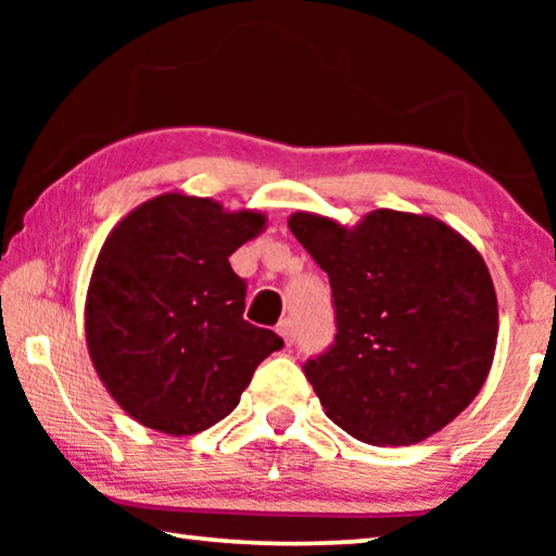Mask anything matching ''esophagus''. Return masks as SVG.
Returning a JSON list of instances; mask_svg holds the SVG:
<instances>
[{
	"label": "esophagus",
	"instance_id": "obj_1",
	"mask_svg": "<svg viewBox=\"0 0 556 556\" xmlns=\"http://www.w3.org/2000/svg\"><path fill=\"white\" fill-rule=\"evenodd\" d=\"M277 333L285 338L287 345H291V341H294V324H291V318H285V321L277 324Z\"/></svg>",
	"mask_w": 556,
	"mask_h": 556
}]
</instances>
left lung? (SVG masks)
I'll use <instances>...</instances> for the list:
<instances>
[{
    "label": "left lung",
    "instance_id": "left-lung-1",
    "mask_svg": "<svg viewBox=\"0 0 556 556\" xmlns=\"http://www.w3.org/2000/svg\"><path fill=\"white\" fill-rule=\"evenodd\" d=\"M289 230L333 289L336 343L304 365L326 417L375 446L419 444L454 421L497 343L481 252L434 215L390 208L353 228L296 211Z\"/></svg>",
    "mask_w": 556,
    "mask_h": 556
}]
</instances>
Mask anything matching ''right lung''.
Instances as JSON below:
<instances>
[{
  "mask_svg": "<svg viewBox=\"0 0 556 556\" xmlns=\"http://www.w3.org/2000/svg\"><path fill=\"white\" fill-rule=\"evenodd\" d=\"M265 228L260 211L172 191L108 235L86 296V343L112 400L142 427L172 437L213 427L285 345L244 321V281L228 262Z\"/></svg>",
  "mask_w": 556,
  "mask_h": 556,
  "instance_id": "add662e5",
  "label": "right lung"
}]
</instances>
